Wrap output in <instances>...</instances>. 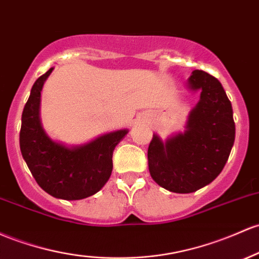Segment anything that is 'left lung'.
Instances as JSON below:
<instances>
[{"label":"left lung","instance_id":"obj_1","mask_svg":"<svg viewBox=\"0 0 259 259\" xmlns=\"http://www.w3.org/2000/svg\"><path fill=\"white\" fill-rule=\"evenodd\" d=\"M188 88L200 92L190 110L183 133L166 140L153 134L147 150L152 180L173 193L197 192L223 171L235 141L231 102L219 82L208 72L194 70Z\"/></svg>","mask_w":259,"mask_h":259}]
</instances>
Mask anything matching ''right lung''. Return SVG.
Here are the masks:
<instances>
[{
	"label": "right lung",
	"mask_w": 259,
	"mask_h": 259,
	"mask_svg": "<svg viewBox=\"0 0 259 259\" xmlns=\"http://www.w3.org/2000/svg\"><path fill=\"white\" fill-rule=\"evenodd\" d=\"M53 70L51 67L34 82L22 114L19 146L42 190L54 198L79 200L96 194L109 180L113 151L129 130H115L72 146L53 140L40 120V92Z\"/></svg>",
	"instance_id": "right-lung-1"
}]
</instances>
